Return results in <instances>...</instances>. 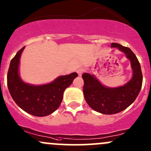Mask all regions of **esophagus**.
<instances>
[{
    "instance_id": "34e87169",
    "label": "esophagus",
    "mask_w": 151,
    "mask_h": 151,
    "mask_svg": "<svg viewBox=\"0 0 151 151\" xmlns=\"http://www.w3.org/2000/svg\"><path fill=\"white\" fill-rule=\"evenodd\" d=\"M76 72H77V73L78 74V76H81L82 74H83V73L84 72V70H83V68H80L76 70Z\"/></svg>"
}]
</instances>
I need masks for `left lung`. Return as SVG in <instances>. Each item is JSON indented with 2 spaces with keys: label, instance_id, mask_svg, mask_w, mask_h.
Wrapping results in <instances>:
<instances>
[{
  "label": "left lung",
  "instance_id": "8db88e82",
  "mask_svg": "<svg viewBox=\"0 0 151 151\" xmlns=\"http://www.w3.org/2000/svg\"><path fill=\"white\" fill-rule=\"evenodd\" d=\"M111 46L125 53L131 62L133 76L127 84L117 88H108L102 86L94 76L86 73L82 75L84 81L83 91L87 104L95 111L109 115L119 113L133 103L142 84L140 64L132 51L116 43H112Z\"/></svg>",
  "mask_w": 151,
  "mask_h": 151
}]
</instances>
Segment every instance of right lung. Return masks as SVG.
I'll list each match as a JSON object with an SVG mask.
<instances>
[{
    "label": "right lung",
    "instance_id": "add662e5",
    "mask_svg": "<svg viewBox=\"0 0 151 151\" xmlns=\"http://www.w3.org/2000/svg\"><path fill=\"white\" fill-rule=\"evenodd\" d=\"M24 46L12 60L7 74V85L11 96L19 108L35 116H46L60 107L63 92L77 77L76 73L60 76L50 83L32 86L24 83L19 76V64Z\"/></svg>",
    "mask_w": 151,
    "mask_h": 151
}]
</instances>
